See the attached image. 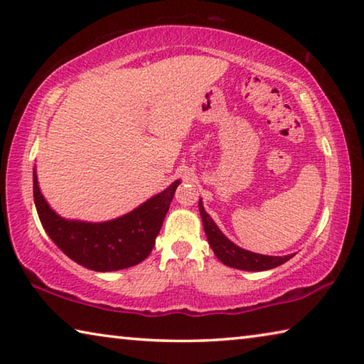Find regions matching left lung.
I'll list each match as a JSON object with an SVG mask.
<instances>
[{
  "label": "left lung",
  "instance_id": "8db88e82",
  "mask_svg": "<svg viewBox=\"0 0 364 364\" xmlns=\"http://www.w3.org/2000/svg\"><path fill=\"white\" fill-rule=\"evenodd\" d=\"M199 210L202 217V223H204V231L207 234L208 244L213 249L215 255L220 262H223L226 267L245 269V271H263L279 267V264L286 263L292 255L286 257H269L262 254H254V252L244 250L237 245H234L230 239H228L223 232L218 230V226L213 223V220L208 217V213L204 210V205L199 202Z\"/></svg>",
  "mask_w": 364,
  "mask_h": 364
}]
</instances>
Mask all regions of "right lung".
<instances>
[{"instance_id": "right-lung-1", "label": "right lung", "mask_w": 364, "mask_h": 364, "mask_svg": "<svg viewBox=\"0 0 364 364\" xmlns=\"http://www.w3.org/2000/svg\"><path fill=\"white\" fill-rule=\"evenodd\" d=\"M180 180L143 205L106 223L60 218L41 196L33 171V199L43 228L53 242L73 262L95 271H117L138 264L154 249Z\"/></svg>"}]
</instances>
